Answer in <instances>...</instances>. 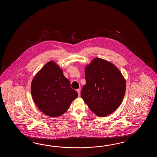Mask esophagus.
Returning a JSON list of instances; mask_svg holds the SVG:
<instances>
[{
  "mask_svg": "<svg viewBox=\"0 0 157 157\" xmlns=\"http://www.w3.org/2000/svg\"><path fill=\"white\" fill-rule=\"evenodd\" d=\"M77 92L78 93V96H80V93H81V89H77Z\"/></svg>",
  "mask_w": 157,
  "mask_h": 157,
  "instance_id": "esophagus-1",
  "label": "esophagus"
}]
</instances>
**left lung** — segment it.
Listing matches in <instances>:
<instances>
[{
	"label": "left lung",
	"instance_id": "obj_1",
	"mask_svg": "<svg viewBox=\"0 0 157 157\" xmlns=\"http://www.w3.org/2000/svg\"><path fill=\"white\" fill-rule=\"evenodd\" d=\"M86 83L81 97L99 117L112 114L120 105L126 91V81L117 67L106 60L94 58L85 68Z\"/></svg>",
	"mask_w": 157,
	"mask_h": 157
}]
</instances>
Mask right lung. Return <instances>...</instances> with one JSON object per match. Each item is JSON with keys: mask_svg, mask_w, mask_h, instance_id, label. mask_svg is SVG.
Masks as SVG:
<instances>
[{"mask_svg": "<svg viewBox=\"0 0 157 157\" xmlns=\"http://www.w3.org/2000/svg\"><path fill=\"white\" fill-rule=\"evenodd\" d=\"M33 101L39 110L50 117H59L70 107L78 94L71 88L63 71L51 60L33 77L31 85Z\"/></svg>", "mask_w": 157, "mask_h": 157, "instance_id": "right-lung-1", "label": "right lung"}]
</instances>
